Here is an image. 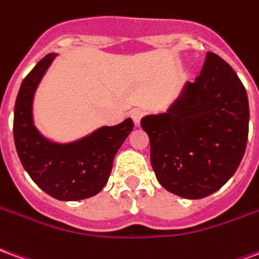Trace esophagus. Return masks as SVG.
Masks as SVG:
<instances>
[{
  "label": "esophagus",
  "instance_id": "1",
  "mask_svg": "<svg viewBox=\"0 0 259 259\" xmlns=\"http://www.w3.org/2000/svg\"><path fill=\"white\" fill-rule=\"evenodd\" d=\"M143 115L144 112L141 111V109H135V111H132V119H133V122H135L136 126H140V120L143 118Z\"/></svg>",
  "mask_w": 259,
  "mask_h": 259
}]
</instances>
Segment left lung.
Instances as JSON below:
<instances>
[{
  "label": "left lung",
  "instance_id": "left-lung-1",
  "mask_svg": "<svg viewBox=\"0 0 259 259\" xmlns=\"http://www.w3.org/2000/svg\"><path fill=\"white\" fill-rule=\"evenodd\" d=\"M248 122V97L239 76L208 53L201 73L183 85L166 112L141 119L157 180L189 200L218 191L243 159Z\"/></svg>",
  "mask_w": 259,
  "mask_h": 259
}]
</instances>
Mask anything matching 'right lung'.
Returning a JSON list of instances; mask_svg holds the SVG:
<instances>
[{"label":"right lung","mask_w":259,"mask_h":259,"mask_svg":"<svg viewBox=\"0 0 259 259\" xmlns=\"http://www.w3.org/2000/svg\"><path fill=\"white\" fill-rule=\"evenodd\" d=\"M57 54H48L20 84L14 112L15 147L25 170L48 195L61 201L84 200L107 185L113 158L133 130V120L101 126L70 143H57L37 129L34 94Z\"/></svg>","instance_id":"right-lung-1"}]
</instances>
